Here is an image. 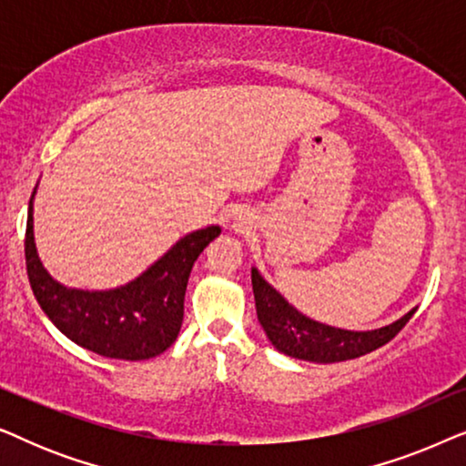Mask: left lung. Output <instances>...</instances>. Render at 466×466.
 <instances>
[{"mask_svg": "<svg viewBox=\"0 0 466 466\" xmlns=\"http://www.w3.org/2000/svg\"><path fill=\"white\" fill-rule=\"evenodd\" d=\"M252 290L258 322L276 350L292 359L324 362V365L373 352L397 337L399 330L416 314V309H411L400 320L375 330H346L303 316L271 284H267L257 269H252Z\"/></svg>", "mask_w": 466, "mask_h": 466, "instance_id": "1", "label": "left lung"}]
</instances>
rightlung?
<instances>
[{
  "label": "right lung",
  "mask_w": 466,
  "mask_h": 466,
  "mask_svg": "<svg viewBox=\"0 0 466 466\" xmlns=\"http://www.w3.org/2000/svg\"><path fill=\"white\" fill-rule=\"evenodd\" d=\"M34 195L27 212L25 260L31 290L44 314L74 343L106 359L146 360L165 352L180 333L190 269L203 248L218 238L220 227L188 233L142 276L120 289H66L48 276L37 258Z\"/></svg>",
  "instance_id": "1"
}]
</instances>
